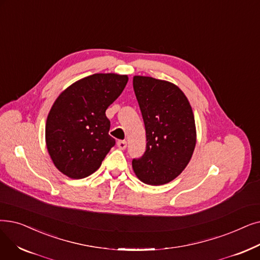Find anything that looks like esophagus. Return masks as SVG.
<instances>
[{
	"label": "esophagus",
	"mask_w": 260,
	"mask_h": 260,
	"mask_svg": "<svg viewBox=\"0 0 260 260\" xmlns=\"http://www.w3.org/2000/svg\"><path fill=\"white\" fill-rule=\"evenodd\" d=\"M117 145H118V148L120 150H125L126 146H127V142L125 140H120V141L117 142Z\"/></svg>",
	"instance_id": "obj_1"
}]
</instances>
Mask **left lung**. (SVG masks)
Masks as SVG:
<instances>
[{
  "label": "left lung",
  "instance_id": "8db88e82",
  "mask_svg": "<svg viewBox=\"0 0 260 260\" xmlns=\"http://www.w3.org/2000/svg\"><path fill=\"white\" fill-rule=\"evenodd\" d=\"M133 86L146 134L145 153L133 160V170L146 185L168 184L185 170L196 148L192 108L171 82L135 75Z\"/></svg>",
  "mask_w": 260,
  "mask_h": 260
}]
</instances>
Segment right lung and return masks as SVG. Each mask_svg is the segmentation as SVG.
<instances>
[{
  "label": "right lung",
  "mask_w": 260,
  "mask_h": 260,
  "mask_svg": "<svg viewBox=\"0 0 260 260\" xmlns=\"http://www.w3.org/2000/svg\"><path fill=\"white\" fill-rule=\"evenodd\" d=\"M127 75L95 73L78 80L55 100L46 123V144L58 170L73 179L102 165L116 141L105 111L122 93Z\"/></svg>",
  "instance_id": "obj_1"
}]
</instances>
